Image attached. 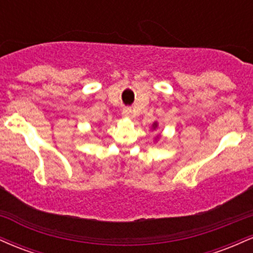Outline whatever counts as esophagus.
<instances>
[{
	"label": "esophagus",
	"mask_w": 253,
	"mask_h": 253,
	"mask_svg": "<svg viewBox=\"0 0 253 253\" xmlns=\"http://www.w3.org/2000/svg\"><path fill=\"white\" fill-rule=\"evenodd\" d=\"M123 115L125 118H132V110H130V108H125L123 110Z\"/></svg>",
	"instance_id": "1"
}]
</instances>
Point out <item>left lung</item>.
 <instances>
[{"label":"left lung","instance_id":"left-lung-1","mask_svg":"<svg viewBox=\"0 0 253 253\" xmlns=\"http://www.w3.org/2000/svg\"><path fill=\"white\" fill-rule=\"evenodd\" d=\"M157 126H158V125H157V123H155L152 125V127H153V129H156L157 128Z\"/></svg>","mask_w":253,"mask_h":253}]
</instances>
